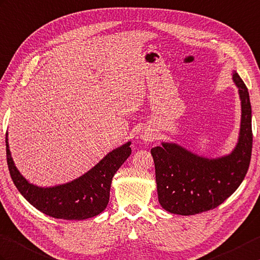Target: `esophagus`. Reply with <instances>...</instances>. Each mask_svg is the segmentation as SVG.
<instances>
[{
  "label": "esophagus",
  "mask_w": 260,
  "mask_h": 260,
  "mask_svg": "<svg viewBox=\"0 0 260 260\" xmlns=\"http://www.w3.org/2000/svg\"><path fill=\"white\" fill-rule=\"evenodd\" d=\"M142 137H143V140L146 142H150L153 140V136H152V134H149V133H144V135Z\"/></svg>",
  "instance_id": "esophagus-1"
}]
</instances>
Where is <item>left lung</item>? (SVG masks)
<instances>
[{"label": "left lung", "mask_w": 260, "mask_h": 260, "mask_svg": "<svg viewBox=\"0 0 260 260\" xmlns=\"http://www.w3.org/2000/svg\"><path fill=\"white\" fill-rule=\"evenodd\" d=\"M233 78L241 100V125L231 155L207 159L170 143L150 149L158 202L167 212L188 216L212 210L238 188L248 172L252 149L249 93L237 73Z\"/></svg>", "instance_id": "8db88e82"}]
</instances>
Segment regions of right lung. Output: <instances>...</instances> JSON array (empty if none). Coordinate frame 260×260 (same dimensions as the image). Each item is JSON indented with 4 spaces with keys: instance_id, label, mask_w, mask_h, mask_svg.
Returning <instances> with one entry per match:
<instances>
[{
    "instance_id": "add662e5",
    "label": "right lung",
    "mask_w": 260,
    "mask_h": 260,
    "mask_svg": "<svg viewBox=\"0 0 260 260\" xmlns=\"http://www.w3.org/2000/svg\"><path fill=\"white\" fill-rule=\"evenodd\" d=\"M5 143L11 178L22 196L43 214L66 220L92 218L106 208L113 176L132 153L128 142L107 154L98 165L73 182L41 188L29 184L17 171L11 157L8 136Z\"/></svg>"
}]
</instances>
